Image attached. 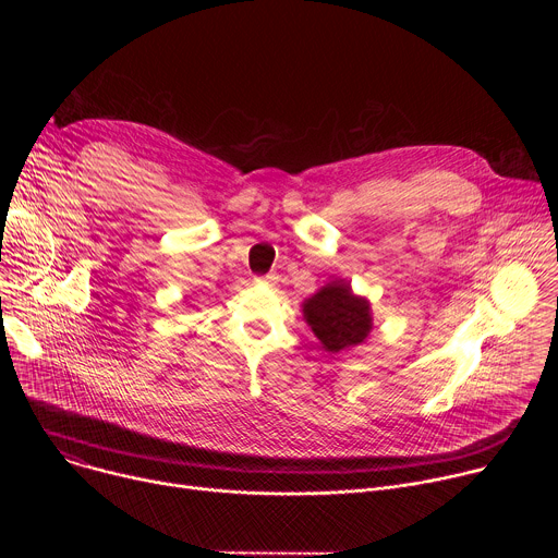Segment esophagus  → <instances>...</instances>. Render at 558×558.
Listing matches in <instances>:
<instances>
[{
	"label": "esophagus",
	"instance_id": "1",
	"mask_svg": "<svg viewBox=\"0 0 558 558\" xmlns=\"http://www.w3.org/2000/svg\"><path fill=\"white\" fill-rule=\"evenodd\" d=\"M256 282H260V284H274V282H276V276H265V278H256Z\"/></svg>",
	"mask_w": 558,
	"mask_h": 558
}]
</instances>
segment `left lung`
Instances as JSON below:
<instances>
[{"mask_svg":"<svg viewBox=\"0 0 558 558\" xmlns=\"http://www.w3.org/2000/svg\"><path fill=\"white\" fill-rule=\"evenodd\" d=\"M302 315L313 336L329 353L366 342L373 329L368 298L357 295L347 280H333L302 302Z\"/></svg>","mask_w":558,"mask_h":558,"instance_id":"obj_1","label":"left lung"}]
</instances>
